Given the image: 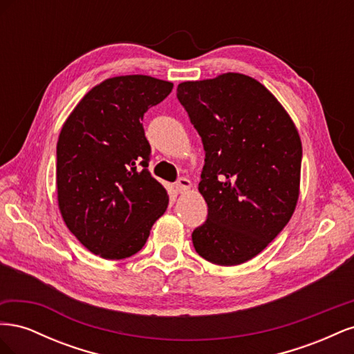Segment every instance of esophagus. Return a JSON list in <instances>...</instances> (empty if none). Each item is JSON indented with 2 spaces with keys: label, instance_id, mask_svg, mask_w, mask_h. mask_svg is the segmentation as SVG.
Wrapping results in <instances>:
<instances>
[{
  "label": "esophagus",
  "instance_id": "esophagus-1",
  "mask_svg": "<svg viewBox=\"0 0 354 354\" xmlns=\"http://www.w3.org/2000/svg\"><path fill=\"white\" fill-rule=\"evenodd\" d=\"M176 187H177L180 194H185V192H187L192 187V183H190L189 178L181 177V178H178V181L176 183Z\"/></svg>",
  "mask_w": 354,
  "mask_h": 354
}]
</instances>
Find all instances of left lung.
<instances>
[{
	"instance_id": "left-lung-1",
	"label": "left lung",
	"mask_w": 354,
	"mask_h": 354,
	"mask_svg": "<svg viewBox=\"0 0 354 354\" xmlns=\"http://www.w3.org/2000/svg\"><path fill=\"white\" fill-rule=\"evenodd\" d=\"M177 97L205 151L198 189L208 218L192 233L194 246L209 263L242 264L295 211L303 156L298 130L274 95L243 73L181 82Z\"/></svg>"
}]
</instances>
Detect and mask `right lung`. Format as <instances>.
<instances>
[{
  "label": "right lung",
  "mask_w": 354,
  "mask_h": 354,
  "mask_svg": "<svg viewBox=\"0 0 354 354\" xmlns=\"http://www.w3.org/2000/svg\"><path fill=\"white\" fill-rule=\"evenodd\" d=\"M173 82L122 75L93 87L68 116L57 142V203L68 229L90 252L122 260L143 248L168 207L147 169L143 115Z\"/></svg>",
  "instance_id": "1"
}]
</instances>
